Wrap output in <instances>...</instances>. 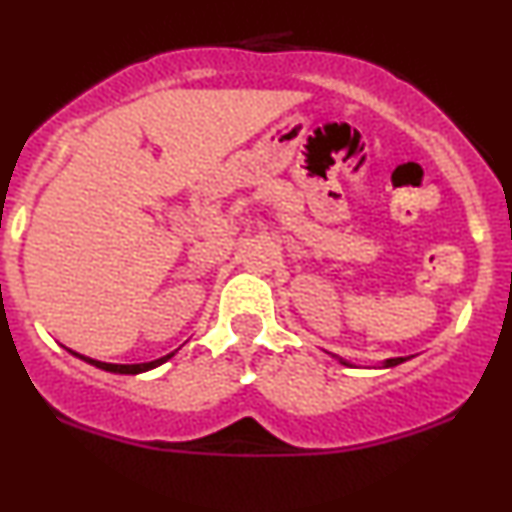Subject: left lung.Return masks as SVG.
<instances>
[{"mask_svg":"<svg viewBox=\"0 0 512 512\" xmlns=\"http://www.w3.org/2000/svg\"><path fill=\"white\" fill-rule=\"evenodd\" d=\"M343 362V365H346V367H350V362H346V360H341ZM400 362H405L403 360V357H391V360H386L384 362V367H393V365H400Z\"/></svg>","mask_w":512,"mask_h":512,"instance_id":"obj_1","label":"left lung"}]
</instances>
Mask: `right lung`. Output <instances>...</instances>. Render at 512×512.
<instances>
[{
  "mask_svg": "<svg viewBox=\"0 0 512 512\" xmlns=\"http://www.w3.org/2000/svg\"><path fill=\"white\" fill-rule=\"evenodd\" d=\"M76 355H78V353H76ZM78 357H83V355H78ZM169 357H174V353H169V355L159 357V360H155V362H143V365H112V362H97V360H90V357H83V360H85V362H90V365L100 367V369H107V372H116V374H138V372H147V369H152V367L162 365V362L169 360Z\"/></svg>",
  "mask_w": 512,
  "mask_h": 512,
  "instance_id": "1",
  "label": "right lung"
}]
</instances>
